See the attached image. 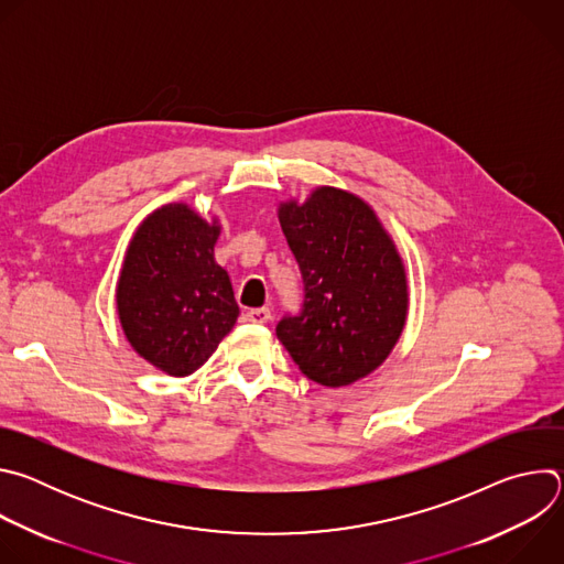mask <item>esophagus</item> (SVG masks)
Wrapping results in <instances>:
<instances>
[{
  "mask_svg": "<svg viewBox=\"0 0 564 564\" xmlns=\"http://www.w3.org/2000/svg\"><path fill=\"white\" fill-rule=\"evenodd\" d=\"M246 316H248V321H252V324H268V321L272 318V312H270V307H252V310H248L246 312Z\"/></svg>",
  "mask_w": 564,
  "mask_h": 564,
  "instance_id": "34e87169",
  "label": "esophagus"
}]
</instances>
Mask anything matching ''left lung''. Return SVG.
<instances>
[{
    "instance_id": "left-lung-1",
    "label": "left lung",
    "mask_w": 564,
    "mask_h": 564,
    "mask_svg": "<svg viewBox=\"0 0 564 564\" xmlns=\"http://www.w3.org/2000/svg\"><path fill=\"white\" fill-rule=\"evenodd\" d=\"M279 220L303 279V303L276 324L299 370L321 386H348L388 357L406 324V274L375 212L321 187Z\"/></svg>"
}]
</instances>
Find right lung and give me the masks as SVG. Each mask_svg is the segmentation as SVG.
I'll use <instances>...</instances> for the list:
<instances>
[{
	"label": "right lung",
	"instance_id": "obj_1",
	"mask_svg": "<svg viewBox=\"0 0 564 564\" xmlns=\"http://www.w3.org/2000/svg\"><path fill=\"white\" fill-rule=\"evenodd\" d=\"M218 225L187 205L138 227L118 281V314L133 350L174 377L192 375L234 328L238 305L214 261Z\"/></svg>",
	"mask_w": 564,
	"mask_h": 564
}]
</instances>
